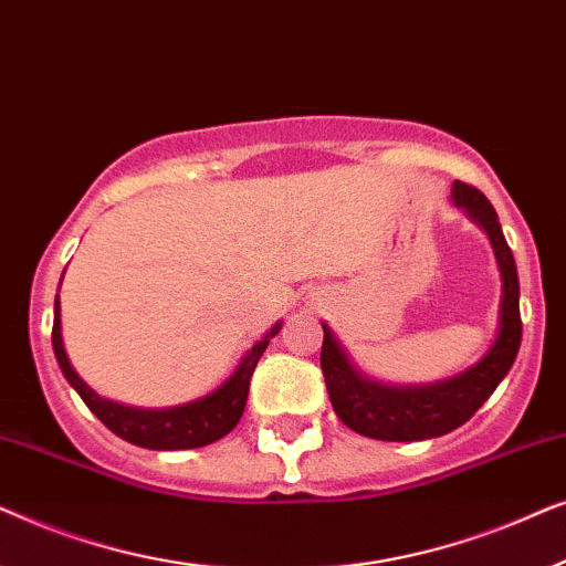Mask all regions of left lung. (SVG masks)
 <instances>
[{
    "label": "left lung",
    "instance_id": "8db88e82",
    "mask_svg": "<svg viewBox=\"0 0 566 566\" xmlns=\"http://www.w3.org/2000/svg\"><path fill=\"white\" fill-rule=\"evenodd\" d=\"M453 203L486 231L494 258H497L502 275L497 339L476 366L448 381L428 386H384L363 376L347 358L332 329L322 324V374L329 401L339 420L366 438L409 443V440L438 438L461 428L492 397L521 350V283H517L515 258L502 234L497 211L482 190L461 180L453 182Z\"/></svg>",
    "mask_w": 566,
    "mask_h": 566
}]
</instances>
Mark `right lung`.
I'll return each instance as SVG.
<instances>
[{
	"mask_svg": "<svg viewBox=\"0 0 566 566\" xmlns=\"http://www.w3.org/2000/svg\"><path fill=\"white\" fill-rule=\"evenodd\" d=\"M283 324L275 322L273 329L268 332L260 343L252 345V350L239 363L234 374L223 381L219 389L206 394L203 399L188 401V405L169 407V409H136L118 405V401L103 399L99 394L90 389L87 384L76 376V370L69 363V355L64 350V339H61V306L59 296L53 304V353L61 366V374L66 381L74 386L76 394L90 407V412L113 430L115 436L128 440V443L151 448V451H185V448H200L208 443H216L223 436H229L237 428L239 417L244 412L247 394H250V378L258 368V360L265 353L270 339L281 332Z\"/></svg>",
	"mask_w": 566,
	"mask_h": 566,
	"instance_id": "obj_1",
	"label": "right lung"
}]
</instances>
